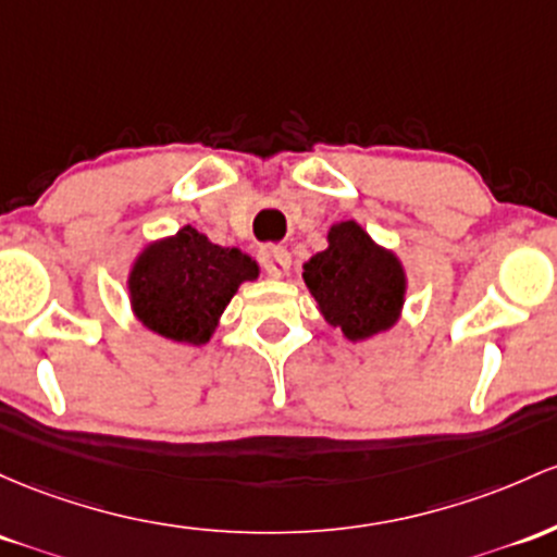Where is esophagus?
<instances>
[{
    "instance_id": "34e87169",
    "label": "esophagus",
    "mask_w": 557,
    "mask_h": 557,
    "mask_svg": "<svg viewBox=\"0 0 557 557\" xmlns=\"http://www.w3.org/2000/svg\"><path fill=\"white\" fill-rule=\"evenodd\" d=\"M261 264L272 277H285L290 269V253L283 246H264L259 253Z\"/></svg>"
}]
</instances>
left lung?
I'll use <instances>...</instances> for the list:
<instances>
[{
	"label": "left lung",
	"mask_w": 557,
	"mask_h": 557,
	"mask_svg": "<svg viewBox=\"0 0 557 557\" xmlns=\"http://www.w3.org/2000/svg\"><path fill=\"white\" fill-rule=\"evenodd\" d=\"M304 283L320 314L351 344L394 327L405 307V267L354 219L330 227L327 248L304 264Z\"/></svg>",
	"instance_id": "8db88e82"
}]
</instances>
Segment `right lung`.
Masks as SVG:
<instances>
[{
    "label": "right lung",
    "instance_id": "right-lung-1",
    "mask_svg": "<svg viewBox=\"0 0 557 557\" xmlns=\"http://www.w3.org/2000/svg\"><path fill=\"white\" fill-rule=\"evenodd\" d=\"M256 277L259 264L248 253L216 246L187 224L137 256L129 272L132 311L163 338L203 346L237 288Z\"/></svg>",
    "mask_w": 557,
    "mask_h": 557
}]
</instances>
